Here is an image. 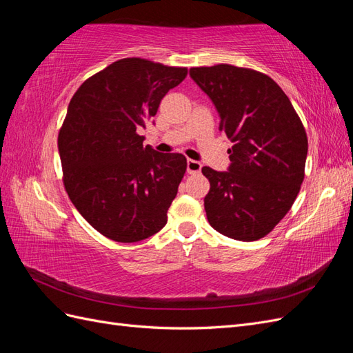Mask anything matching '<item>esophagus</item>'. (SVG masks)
<instances>
[{"mask_svg":"<svg viewBox=\"0 0 353 353\" xmlns=\"http://www.w3.org/2000/svg\"><path fill=\"white\" fill-rule=\"evenodd\" d=\"M200 169H201V163L197 162V160H193V159L187 160V172L188 174H199Z\"/></svg>","mask_w":353,"mask_h":353,"instance_id":"34e87169","label":"esophagus"}]
</instances>
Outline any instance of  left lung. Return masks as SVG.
Returning a JSON list of instances; mask_svg holds the SVG:
<instances>
[{
  "label": "left lung",
  "instance_id": "1",
  "mask_svg": "<svg viewBox=\"0 0 353 353\" xmlns=\"http://www.w3.org/2000/svg\"><path fill=\"white\" fill-rule=\"evenodd\" d=\"M190 77L219 113L231 140L225 172H201L210 190L205 210L218 232L254 241L290 210L305 178L307 138L284 91L268 74L232 65L191 68Z\"/></svg>",
  "mask_w": 353,
  "mask_h": 353
}]
</instances>
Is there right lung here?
Masks as SVG:
<instances>
[{
  "instance_id": "obj_1",
  "label": "right lung",
  "mask_w": 353,
  "mask_h": 353,
  "mask_svg": "<svg viewBox=\"0 0 353 353\" xmlns=\"http://www.w3.org/2000/svg\"><path fill=\"white\" fill-rule=\"evenodd\" d=\"M185 77L187 68L130 57L95 73L72 97L59 132L63 183L104 237L135 243L166 225L187 159L144 147L138 130Z\"/></svg>"
}]
</instances>
